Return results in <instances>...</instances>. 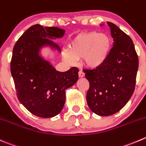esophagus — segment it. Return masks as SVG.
<instances>
[{
    "instance_id": "obj_1",
    "label": "esophagus",
    "mask_w": 146,
    "mask_h": 146,
    "mask_svg": "<svg viewBox=\"0 0 146 146\" xmlns=\"http://www.w3.org/2000/svg\"><path fill=\"white\" fill-rule=\"evenodd\" d=\"M78 76H79V78H83L85 76V73H83L82 70H80V71L78 72Z\"/></svg>"
}]
</instances>
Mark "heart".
Instances as JSON below:
<instances>
[{
  "instance_id": "heart-1",
  "label": "heart",
  "mask_w": 146,
  "mask_h": 146,
  "mask_svg": "<svg viewBox=\"0 0 146 146\" xmlns=\"http://www.w3.org/2000/svg\"><path fill=\"white\" fill-rule=\"evenodd\" d=\"M111 45V39L108 35L90 31L76 36L69 44L68 50L63 51V57L71 65L76 64L78 60L83 58L86 66L98 68L107 60Z\"/></svg>"
}]
</instances>
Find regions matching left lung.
I'll use <instances>...</instances> for the list:
<instances>
[{
  "label": "left lung",
  "mask_w": 146,
  "mask_h": 146,
  "mask_svg": "<svg viewBox=\"0 0 146 146\" xmlns=\"http://www.w3.org/2000/svg\"><path fill=\"white\" fill-rule=\"evenodd\" d=\"M113 47L106 63L93 70H85L90 83L88 106L94 113L108 116L121 111L132 96L135 86L138 58L131 38L117 25L108 22Z\"/></svg>",
  "instance_id": "left-lung-1"
}]
</instances>
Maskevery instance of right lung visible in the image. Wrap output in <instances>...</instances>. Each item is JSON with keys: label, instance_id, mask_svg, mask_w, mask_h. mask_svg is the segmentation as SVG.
Instances as JSON below:
<instances>
[{"label": "right lung", "instance_id": "right-lung-1", "mask_svg": "<svg viewBox=\"0 0 146 146\" xmlns=\"http://www.w3.org/2000/svg\"><path fill=\"white\" fill-rule=\"evenodd\" d=\"M66 31L39 24L30 27L15 44L11 72L19 101L31 113L40 118H51L62 111L66 90L78 80V69L56 70L43 48L60 53V47L52 40L63 37Z\"/></svg>", "mask_w": 146, "mask_h": 146}]
</instances>
